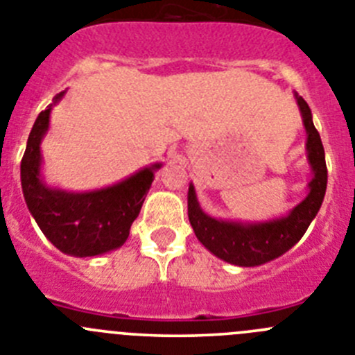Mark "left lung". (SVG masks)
Returning <instances> with one entry per match:
<instances>
[{"label": "left lung", "mask_w": 355, "mask_h": 355, "mask_svg": "<svg viewBox=\"0 0 355 355\" xmlns=\"http://www.w3.org/2000/svg\"><path fill=\"white\" fill-rule=\"evenodd\" d=\"M296 96L297 107L306 129L308 162L313 177L308 184L310 193L286 217L273 218L266 223H233L205 214L198 203L194 185H189L187 211L189 223L193 226L198 240L218 259L236 266H259L277 259L301 240L310 223L315 218L324 201L327 185L326 155H324L320 135L312 121V110L301 96Z\"/></svg>", "instance_id": "1"}]
</instances>
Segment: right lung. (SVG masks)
<instances>
[{"label":"right lung","instance_id":"obj_1","mask_svg":"<svg viewBox=\"0 0 355 355\" xmlns=\"http://www.w3.org/2000/svg\"><path fill=\"white\" fill-rule=\"evenodd\" d=\"M64 96L59 92L47 110L35 121L21 162V184L26 205L42 233L61 252L75 257H92L115 250L128 240L131 224L138 217L154 171L152 164L110 187L91 193H68L43 184L40 177V144L49 129L51 110Z\"/></svg>","mask_w":355,"mask_h":355}]
</instances>
